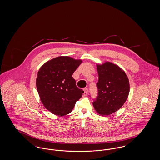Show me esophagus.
Returning a JSON list of instances; mask_svg holds the SVG:
<instances>
[{"instance_id": "obj_1", "label": "esophagus", "mask_w": 160, "mask_h": 160, "mask_svg": "<svg viewBox=\"0 0 160 160\" xmlns=\"http://www.w3.org/2000/svg\"><path fill=\"white\" fill-rule=\"evenodd\" d=\"M84 96H86L87 95H88V88H84Z\"/></svg>"}]
</instances>
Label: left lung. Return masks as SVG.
Returning a JSON list of instances; mask_svg holds the SVG:
<instances>
[{
    "label": "left lung",
    "instance_id": "8db88e82",
    "mask_svg": "<svg viewBox=\"0 0 160 160\" xmlns=\"http://www.w3.org/2000/svg\"><path fill=\"white\" fill-rule=\"evenodd\" d=\"M98 96L93 102L96 112L108 116L119 110L129 95V79L125 72L118 65L110 62L97 64Z\"/></svg>",
    "mask_w": 160,
    "mask_h": 160
}]
</instances>
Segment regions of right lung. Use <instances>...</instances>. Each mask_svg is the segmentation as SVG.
I'll return each instance as SVG.
<instances>
[{
    "instance_id": "obj_1",
    "label": "right lung",
    "mask_w": 160,
    "mask_h": 160,
    "mask_svg": "<svg viewBox=\"0 0 160 160\" xmlns=\"http://www.w3.org/2000/svg\"><path fill=\"white\" fill-rule=\"evenodd\" d=\"M82 59L59 56L46 62L38 72L37 89L47 110L57 116H65L72 110L84 91L76 86L72 77L82 63Z\"/></svg>"
}]
</instances>
